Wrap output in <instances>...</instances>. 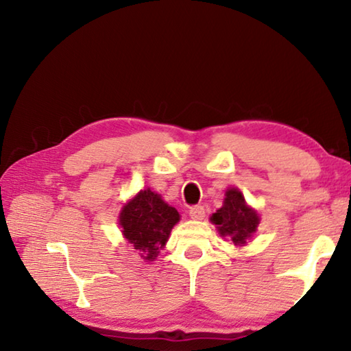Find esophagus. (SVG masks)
Wrapping results in <instances>:
<instances>
[{
  "instance_id": "obj_1",
  "label": "esophagus",
  "mask_w": 351,
  "mask_h": 351,
  "mask_svg": "<svg viewBox=\"0 0 351 351\" xmlns=\"http://www.w3.org/2000/svg\"><path fill=\"white\" fill-rule=\"evenodd\" d=\"M189 215H190V218H193V219H203L204 218V207L203 206L190 207Z\"/></svg>"
}]
</instances>
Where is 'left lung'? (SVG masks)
Segmentation results:
<instances>
[{
	"label": "left lung",
	"mask_w": 351,
	"mask_h": 351,
	"mask_svg": "<svg viewBox=\"0 0 351 351\" xmlns=\"http://www.w3.org/2000/svg\"><path fill=\"white\" fill-rule=\"evenodd\" d=\"M224 197L223 207L213 213L210 221L217 226L219 235L230 237L234 245H246L258 228V213L246 204L239 189H228Z\"/></svg>",
	"instance_id": "1"
}]
</instances>
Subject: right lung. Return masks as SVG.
<instances>
[{"instance_id": "1", "label": "right lung", "mask_w": 351, "mask_h": 351, "mask_svg": "<svg viewBox=\"0 0 351 351\" xmlns=\"http://www.w3.org/2000/svg\"><path fill=\"white\" fill-rule=\"evenodd\" d=\"M178 221L180 213L175 207L150 189L141 190L119 213V224L125 240L148 261L158 257Z\"/></svg>"}]
</instances>
